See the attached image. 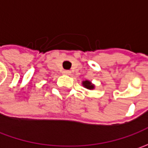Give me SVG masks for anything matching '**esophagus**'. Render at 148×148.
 Wrapping results in <instances>:
<instances>
[{"mask_svg":"<svg viewBox=\"0 0 148 148\" xmlns=\"http://www.w3.org/2000/svg\"><path fill=\"white\" fill-rule=\"evenodd\" d=\"M62 73H63L64 75H70V73H71V71H67V70H64V71H62Z\"/></svg>","mask_w":148,"mask_h":148,"instance_id":"34e87169","label":"esophagus"}]
</instances>
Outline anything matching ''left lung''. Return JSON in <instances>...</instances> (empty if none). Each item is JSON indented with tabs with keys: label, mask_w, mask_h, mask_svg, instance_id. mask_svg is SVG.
<instances>
[{
	"label": "left lung",
	"mask_w": 148,
	"mask_h": 148,
	"mask_svg": "<svg viewBox=\"0 0 148 148\" xmlns=\"http://www.w3.org/2000/svg\"><path fill=\"white\" fill-rule=\"evenodd\" d=\"M83 86L86 87V88L89 89V90H91V89H94V85H92L90 82H89V81H85V82H83Z\"/></svg>",
	"instance_id": "1"
}]
</instances>
